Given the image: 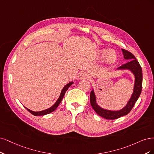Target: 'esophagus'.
Segmentation results:
<instances>
[{"mask_svg": "<svg viewBox=\"0 0 154 154\" xmlns=\"http://www.w3.org/2000/svg\"><path fill=\"white\" fill-rule=\"evenodd\" d=\"M88 75L85 72H81L79 74V76H78L79 79H86V78H88Z\"/></svg>", "mask_w": 154, "mask_h": 154, "instance_id": "1", "label": "esophagus"}]
</instances>
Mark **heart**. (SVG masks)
Wrapping results in <instances>:
<instances>
[{"instance_id": "1", "label": "heart", "mask_w": 154, "mask_h": 154, "mask_svg": "<svg viewBox=\"0 0 154 154\" xmlns=\"http://www.w3.org/2000/svg\"><path fill=\"white\" fill-rule=\"evenodd\" d=\"M107 49H102L99 52V54L101 57H104L103 60L107 64H111L115 62L116 59V54L113 50H109L106 51Z\"/></svg>"}]
</instances>
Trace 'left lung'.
Wrapping results in <instances>:
<instances>
[{"instance_id":"1","label":"left lung","mask_w":154,"mask_h":154,"mask_svg":"<svg viewBox=\"0 0 154 154\" xmlns=\"http://www.w3.org/2000/svg\"><path fill=\"white\" fill-rule=\"evenodd\" d=\"M122 51L124 59L127 60L128 62L123 64L122 66L118 67L116 70H129L134 76V84L133 92L126 105L120 110L113 111L106 109L101 107L97 103V97L94 89H93L90 93V102L94 111L99 116L107 119V120H115V119L127 115L128 113H129L141 93L143 76L142 69L140 64L132 53L125 50V49H122Z\"/></svg>"}]
</instances>
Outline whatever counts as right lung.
Listing matches in <instances>:
<instances>
[{
  "label": "right lung",
  "mask_w": 154,
  "mask_h": 154,
  "mask_svg": "<svg viewBox=\"0 0 154 154\" xmlns=\"http://www.w3.org/2000/svg\"><path fill=\"white\" fill-rule=\"evenodd\" d=\"M73 83V82H68L67 84H66V85L63 87V90H61L60 95H59L57 101L55 103H54V105H52L51 107L47 109H45V110H43V111H31V110L27 108L26 107H25V106L24 107H26L27 109L32 114V115H33L34 116H43V115H47V114L51 113V112H53L54 110L56 109V108L58 107V106L59 105V103H60L62 101L64 94H65V93L67 91L68 89L72 85Z\"/></svg>",
  "instance_id": "1"
}]
</instances>
